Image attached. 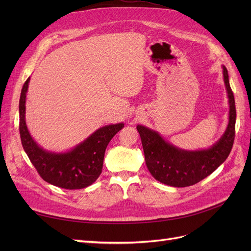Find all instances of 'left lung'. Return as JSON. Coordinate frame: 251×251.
<instances>
[{
	"label": "left lung",
	"mask_w": 251,
	"mask_h": 251,
	"mask_svg": "<svg viewBox=\"0 0 251 251\" xmlns=\"http://www.w3.org/2000/svg\"><path fill=\"white\" fill-rule=\"evenodd\" d=\"M223 77L229 101V121L222 137L209 149L181 150L165 141L157 132L137 126L148 169L151 176L161 183L175 187L194 185L209 176L228 157L233 146L237 113L228 72L224 66Z\"/></svg>",
	"instance_id": "1"
}]
</instances>
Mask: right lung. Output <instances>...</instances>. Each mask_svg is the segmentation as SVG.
Here are the masks:
<instances>
[{
	"instance_id": "1",
	"label": "right lung",
	"mask_w": 251,
	"mask_h": 251,
	"mask_svg": "<svg viewBox=\"0 0 251 251\" xmlns=\"http://www.w3.org/2000/svg\"><path fill=\"white\" fill-rule=\"evenodd\" d=\"M30 77L23 86L20 97V135L23 148L40 176L48 183L66 189L85 188L96 181L102 171L104 151L124 124L109 125L66 153L43 150L30 135L25 121V103Z\"/></svg>"
}]
</instances>
